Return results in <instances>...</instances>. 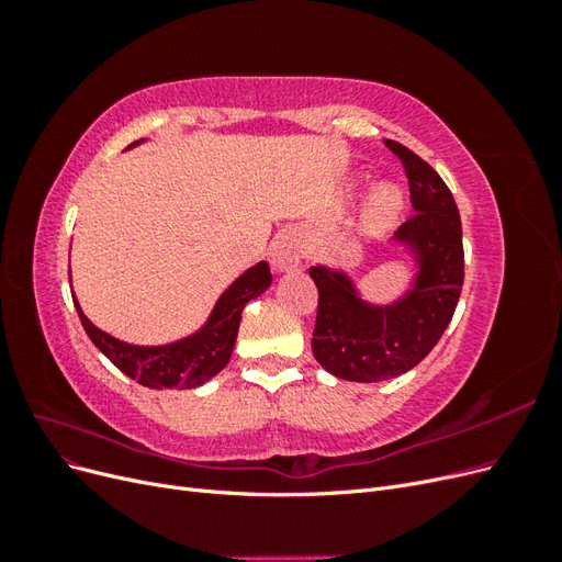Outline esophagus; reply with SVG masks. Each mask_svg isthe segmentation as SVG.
<instances>
[{
    "instance_id": "esophagus-1",
    "label": "esophagus",
    "mask_w": 562,
    "mask_h": 562,
    "mask_svg": "<svg viewBox=\"0 0 562 562\" xmlns=\"http://www.w3.org/2000/svg\"><path fill=\"white\" fill-rule=\"evenodd\" d=\"M304 250L297 232H281L269 246V262L274 271H293L302 265Z\"/></svg>"
}]
</instances>
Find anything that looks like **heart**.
<instances>
[{"instance_id": "obj_1", "label": "heart", "mask_w": 562, "mask_h": 562, "mask_svg": "<svg viewBox=\"0 0 562 562\" xmlns=\"http://www.w3.org/2000/svg\"><path fill=\"white\" fill-rule=\"evenodd\" d=\"M353 192H356V182L349 180L345 184V194L351 196ZM401 209H403V196L396 187H391V184L378 187V190L372 192L363 203V211L359 217V232L363 236H372V234L382 232L384 227L394 223Z\"/></svg>"}]
</instances>
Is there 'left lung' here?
I'll list each match as a JSON object with an SVG mask.
<instances>
[{"label": "left lung", "instance_id": "8db88e82", "mask_svg": "<svg viewBox=\"0 0 562 562\" xmlns=\"http://www.w3.org/2000/svg\"><path fill=\"white\" fill-rule=\"evenodd\" d=\"M384 145L411 182L415 215L398 227L394 244L415 262L413 285L391 304H372L345 269H310L318 288L314 359L349 382H382L415 368L446 333L464 283L462 220L448 184L405 145Z\"/></svg>", "mask_w": 562, "mask_h": 562}]
</instances>
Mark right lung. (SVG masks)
<instances>
[{"label":"right lung","instance_id":"1","mask_svg":"<svg viewBox=\"0 0 562 562\" xmlns=\"http://www.w3.org/2000/svg\"><path fill=\"white\" fill-rule=\"evenodd\" d=\"M140 143H145V138L135 140L133 145H128V149ZM269 285V265L265 260L252 265L217 297L209 321L196 333L178 339V342L159 347L128 345L124 339L112 337L110 333L93 326L89 316L81 312L77 297L72 300L81 318V326L91 337V342L124 375L149 389H194L213 380L229 363L244 307L252 297L262 295Z\"/></svg>","mask_w":562,"mask_h":562}]
</instances>
